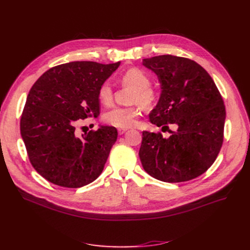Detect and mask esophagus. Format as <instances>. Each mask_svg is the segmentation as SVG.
I'll use <instances>...</instances> for the list:
<instances>
[{"label":"esophagus","mask_w":250,"mask_h":250,"mask_svg":"<svg viewBox=\"0 0 250 250\" xmlns=\"http://www.w3.org/2000/svg\"><path fill=\"white\" fill-rule=\"evenodd\" d=\"M117 130H118V134H120V135H124V134L126 132V130H127V128H125V127H120V128H118Z\"/></svg>","instance_id":"1"}]
</instances>
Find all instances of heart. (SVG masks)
I'll return each mask as SVG.
<instances>
[{
    "mask_svg": "<svg viewBox=\"0 0 250 250\" xmlns=\"http://www.w3.org/2000/svg\"><path fill=\"white\" fill-rule=\"evenodd\" d=\"M124 85L134 87L132 100L138 102L143 106L149 107L154 103L156 94L150 88L149 76L138 68L129 69L125 72L121 78ZM98 98L101 103L108 105L112 102L113 92L109 82H104L98 89ZM140 115V110L136 106H115L104 114V120L106 123L118 127H130L136 125L137 118Z\"/></svg>",
    "mask_w": 250,
    "mask_h": 250,
    "instance_id": "heart-1",
    "label": "heart"
}]
</instances>
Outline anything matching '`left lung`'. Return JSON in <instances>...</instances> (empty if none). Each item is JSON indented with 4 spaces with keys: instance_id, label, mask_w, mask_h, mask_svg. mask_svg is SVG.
I'll use <instances>...</instances> for the list:
<instances>
[{
    "instance_id": "1",
    "label": "left lung",
    "mask_w": 250,
    "mask_h": 250,
    "mask_svg": "<svg viewBox=\"0 0 250 250\" xmlns=\"http://www.w3.org/2000/svg\"><path fill=\"white\" fill-rule=\"evenodd\" d=\"M160 83L158 103L150 122L174 125L168 138L143 132L139 156L145 171L165 182L200 176L215 162L223 144L226 110L220 92L208 72L189 59L170 55L144 59Z\"/></svg>"
}]
</instances>
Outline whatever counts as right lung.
<instances>
[{
    "label": "right lung",
    "instance_id": "1",
    "mask_svg": "<svg viewBox=\"0 0 250 250\" xmlns=\"http://www.w3.org/2000/svg\"><path fill=\"white\" fill-rule=\"evenodd\" d=\"M121 62H71L46 71L30 89L20 130L36 171L54 185L82 188L102 172L117 139L114 126L77 136L79 121L99 115L98 89Z\"/></svg>",
    "mask_w": 250,
    "mask_h": 250
}]
</instances>
